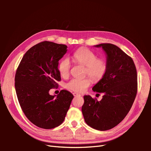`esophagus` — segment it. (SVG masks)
Masks as SVG:
<instances>
[{
	"mask_svg": "<svg viewBox=\"0 0 151 151\" xmlns=\"http://www.w3.org/2000/svg\"><path fill=\"white\" fill-rule=\"evenodd\" d=\"M73 95H74V97L80 96H81L80 94H78V93H73Z\"/></svg>",
	"mask_w": 151,
	"mask_h": 151,
	"instance_id": "esophagus-1",
	"label": "esophagus"
}]
</instances>
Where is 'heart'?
I'll use <instances>...</instances> for the list:
<instances>
[{"mask_svg": "<svg viewBox=\"0 0 151 151\" xmlns=\"http://www.w3.org/2000/svg\"><path fill=\"white\" fill-rule=\"evenodd\" d=\"M72 59L76 63L85 66L84 74L88 75L94 82H98L104 77L107 70L106 62L104 59L97 58L93 52L86 48H81L73 53ZM70 62L68 58L62 59L58 64V71L63 77L69 75ZM91 79L88 77L84 79H72L66 84V88L76 93H82L88 88Z\"/></svg>", "mask_w": 151, "mask_h": 151, "instance_id": "heart-1", "label": "heart"}]
</instances>
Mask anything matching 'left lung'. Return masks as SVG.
Here are the masks:
<instances>
[{
	"instance_id": "obj_1",
	"label": "left lung",
	"mask_w": 151,
	"mask_h": 151,
	"mask_svg": "<svg viewBox=\"0 0 151 151\" xmlns=\"http://www.w3.org/2000/svg\"><path fill=\"white\" fill-rule=\"evenodd\" d=\"M94 47H101L106 55V72L93 88L103 96L98 101L85 95L82 112L89 126L104 131L119 124L129 112L137 91V75L132 58L119 47L110 43Z\"/></svg>"
}]
</instances>
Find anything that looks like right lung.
<instances>
[{
  "label": "right lung",
  "instance_id": "right-lung-1",
  "mask_svg": "<svg viewBox=\"0 0 151 151\" xmlns=\"http://www.w3.org/2000/svg\"><path fill=\"white\" fill-rule=\"evenodd\" d=\"M67 48L47 41L36 44L26 52L16 70L15 89L20 106L28 120L42 129L62 124L74 98L66 90L57 95L49 94L61 80L58 61Z\"/></svg>",
  "mask_w": 151,
  "mask_h": 151
}]
</instances>
